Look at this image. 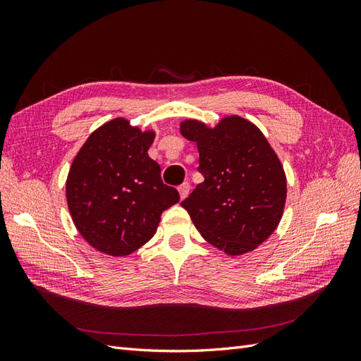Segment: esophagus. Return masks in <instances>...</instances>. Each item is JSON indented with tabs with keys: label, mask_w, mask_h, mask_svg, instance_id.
<instances>
[{
	"label": "esophagus",
	"mask_w": 361,
	"mask_h": 361,
	"mask_svg": "<svg viewBox=\"0 0 361 361\" xmlns=\"http://www.w3.org/2000/svg\"><path fill=\"white\" fill-rule=\"evenodd\" d=\"M179 195H180V199L183 200L185 197H187V195L190 194V190H191V187H190V183L188 182H183L182 185H179Z\"/></svg>",
	"instance_id": "esophagus-1"
}]
</instances>
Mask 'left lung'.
<instances>
[{"label":"left lung","instance_id":"obj_1","mask_svg":"<svg viewBox=\"0 0 361 361\" xmlns=\"http://www.w3.org/2000/svg\"><path fill=\"white\" fill-rule=\"evenodd\" d=\"M180 134L197 145L204 180L180 204L207 243L238 256L276 231L286 203V174L260 129L239 116L215 128L185 120Z\"/></svg>","mask_w":361,"mask_h":361}]
</instances>
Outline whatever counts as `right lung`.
I'll list each match as a JSON object with an SVG mask.
<instances>
[{"label":"right lung","mask_w":361,"mask_h":361,"mask_svg":"<svg viewBox=\"0 0 361 361\" xmlns=\"http://www.w3.org/2000/svg\"><path fill=\"white\" fill-rule=\"evenodd\" d=\"M154 130L117 117L97 128L76 154L66 180L75 227L93 248L128 256L155 235L161 214L179 202L147 155Z\"/></svg>","instance_id":"1"}]
</instances>
